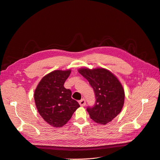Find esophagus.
I'll list each match as a JSON object with an SVG mask.
<instances>
[{
    "mask_svg": "<svg viewBox=\"0 0 160 160\" xmlns=\"http://www.w3.org/2000/svg\"><path fill=\"white\" fill-rule=\"evenodd\" d=\"M79 104L80 105V106H85L86 104V101L84 98L82 99L81 100L79 101Z\"/></svg>",
    "mask_w": 160,
    "mask_h": 160,
    "instance_id": "obj_1",
    "label": "esophagus"
}]
</instances>
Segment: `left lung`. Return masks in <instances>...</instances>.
I'll return each mask as SVG.
<instances>
[{
  "label": "left lung",
  "mask_w": 160,
  "mask_h": 160,
  "mask_svg": "<svg viewBox=\"0 0 160 160\" xmlns=\"http://www.w3.org/2000/svg\"><path fill=\"white\" fill-rule=\"evenodd\" d=\"M78 71L88 80L95 93V105L87 109L91 118L101 125L111 122L120 114L124 104L122 83L112 72L102 68H85Z\"/></svg>",
  "instance_id": "left-lung-1"
}]
</instances>
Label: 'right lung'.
Segmentation results:
<instances>
[{"mask_svg": "<svg viewBox=\"0 0 160 160\" xmlns=\"http://www.w3.org/2000/svg\"><path fill=\"white\" fill-rule=\"evenodd\" d=\"M71 69L53 71L41 79L35 90L37 109L48 124L62 127L71 119L79 103L71 98L72 92L63 86Z\"/></svg>", "mask_w": 160, "mask_h": 160, "instance_id": "1", "label": "right lung"}]
</instances>
